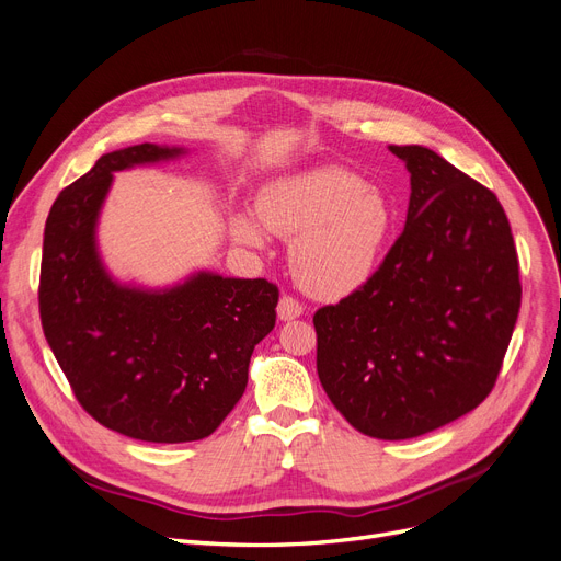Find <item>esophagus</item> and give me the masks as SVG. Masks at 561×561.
Instances as JSON below:
<instances>
[{"label":"esophagus","instance_id":"esophagus-1","mask_svg":"<svg viewBox=\"0 0 561 561\" xmlns=\"http://www.w3.org/2000/svg\"><path fill=\"white\" fill-rule=\"evenodd\" d=\"M304 314V306L295 299L285 295L280 301H278V319H283V322H289V319H297Z\"/></svg>","mask_w":561,"mask_h":561}]
</instances>
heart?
Masks as SVG:
<instances>
[{"label":"heart","mask_w":561,"mask_h":561,"mask_svg":"<svg viewBox=\"0 0 561 561\" xmlns=\"http://www.w3.org/2000/svg\"><path fill=\"white\" fill-rule=\"evenodd\" d=\"M257 211L266 228L295 237L291 272L319 299H340L363 287L394 226V209L379 186L340 167L266 184L257 196ZM232 234L247 247L264 244L262 226L249 215L232 219Z\"/></svg>","instance_id":"b5f03b06"}]
</instances>
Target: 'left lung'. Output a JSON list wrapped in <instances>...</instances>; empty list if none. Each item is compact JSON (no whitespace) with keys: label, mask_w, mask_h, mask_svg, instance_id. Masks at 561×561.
Wrapping results in <instances>:
<instances>
[{"label":"left lung","mask_w":561,"mask_h":561,"mask_svg":"<svg viewBox=\"0 0 561 561\" xmlns=\"http://www.w3.org/2000/svg\"><path fill=\"white\" fill-rule=\"evenodd\" d=\"M390 152L411 173L404 232L371 278L312 324L333 407L365 436L404 440L489 397L523 289L497 196L430 148Z\"/></svg>","instance_id":"8db88e82"}]
</instances>
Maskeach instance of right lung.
I'll list each match as a JSON object with an SVG mask.
<instances>
[{
	"mask_svg": "<svg viewBox=\"0 0 561 561\" xmlns=\"http://www.w3.org/2000/svg\"><path fill=\"white\" fill-rule=\"evenodd\" d=\"M184 154L141 144L102 154L59 194L43 237L38 306L51 354L84 411L146 443L209 436L247 390L255 344L276 324L278 287L198 272L167 289L123 285L98 253L116 171Z\"/></svg>",
	"mask_w": 561,
	"mask_h": 561,
	"instance_id": "obj_1",
	"label": "right lung"
}]
</instances>
